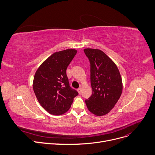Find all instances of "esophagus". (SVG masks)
<instances>
[{"label":"esophagus","instance_id":"1","mask_svg":"<svg viewBox=\"0 0 155 155\" xmlns=\"http://www.w3.org/2000/svg\"><path fill=\"white\" fill-rule=\"evenodd\" d=\"M77 91H78V94H81V88H78Z\"/></svg>","mask_w":155,"mask_h":155}]
</instances>
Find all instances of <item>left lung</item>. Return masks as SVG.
<instances>
[{
    "mask_svg": "<svg viewBox=\"0 0 155 155\" xmlns=\"http://www.w3.org/2000/svg\"><path fill=\"white\" fill-rule=\"evenodd\" d=\"M90 63L92 95L85 100L88 110L97 116L107 115L115 107L123 90L119 70L105 53L99 49L85 48Z\"/></svg>",
    "mask_w": 155,
    "mask_h": 155,
    "instance_id": "8db88e82",
    "label": "left lung"
}]
</instances>
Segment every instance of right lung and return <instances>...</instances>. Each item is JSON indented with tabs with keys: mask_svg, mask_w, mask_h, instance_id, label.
<instances>
[{
	"mask_svg": "<svg viewBox=\"0 0 155 155\" xmlns=\"http://www.w3.org/2000/svg\"><path fill=\"white\" fill-rule=\"evenodd\" d=\"M77 52L74 48L56 51L35 72L33 81L35 95L41 106L50 114H64L78 94L70 88L66 74L67 68Z\"/></svg>",
	"mask_w": 155,
	"mask_h": 155,
	"instance_id": "right-lung-1",
	"label": "right lung"
}]
</instances>
